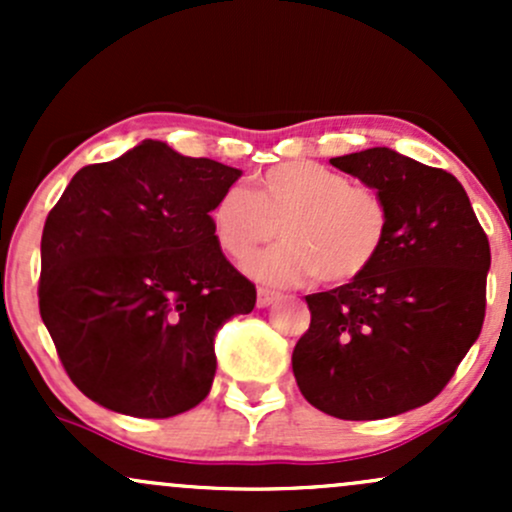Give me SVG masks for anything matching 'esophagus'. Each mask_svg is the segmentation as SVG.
<instances>
[{
  "instance_id": "esophagus-1",
  "label": "esophagus",
  "mask_w": 512,
  "mask_h": 512,
  "mask_svg": "<svg viewBox=\"0 0 512 512\" xmlns=\"http://www.w3.org/2000/svg\"><path fill=\"white\" fill-rule=\"evenodd\" d=\"M276 298H279V293L272 291V289H264V286L257 289V305H260V308H267V305H272Z\"/></svg>"
}]
</instances>
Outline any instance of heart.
Wrapping results in <instances>:
<instances>
[{
  "instance_id": "b5f03b06",
  "label": "heart",
  "mask_w": 512,
  "mask_h": 512,
  "mask_svg": "<svg viewBox=\"0 0 512 512\" xmlns=\"http://www.w3.org/2000/svg\"><path fill=\"white\" fill-rule=\"evenodd\" d=\"M226 255L245 260L284 233L286 243L250 257L245 269L269 284H346L378 260L390 231L385 199L349 175L315 161H289L257 178L255 190L231 185L211 209Z\"/></svg>"
}]
</instances>
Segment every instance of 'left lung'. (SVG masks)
Listing matches in <instances>:
<instances>
[{
  "instance_id": "1",
  "label": "left lung",
  "mask_w": 512,
  "mask_h": 512,
  "mask_svg": "<svg viewBox=\"0 0 512 512\" xmlns=\"http://www.w3.org/2000/svg\"><path fill=\"white\" fill-rule=\"evenodd\" d=\"M330 163L378 190L390 231L361 276L305 296L310 327L293 349V375L325 414L387 419L438 397L477 342L489 238L448 170L387 146Z\"/></svg>"
}]
</instances>
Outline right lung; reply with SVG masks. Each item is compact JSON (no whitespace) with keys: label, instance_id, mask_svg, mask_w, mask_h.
Segmentation results:
<instances>
[{"label":"right lung","instance_id":"right-lung-1","mask_svg":"<svg viewBox=\"0 0 512 512\" xmlns=\"http://www.w3.org/2000/svg\"><path fill=\"white\" fill-rule=\"evenodd\" d=\"M238 178V168L146 139L81 168L50 209L40 317L88 399L168 419L209 395L216 332L257 301L211 226L216 199Z\"/></svg>","mask_w":512,"mask_h":512}]
</instances>
